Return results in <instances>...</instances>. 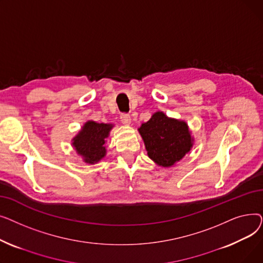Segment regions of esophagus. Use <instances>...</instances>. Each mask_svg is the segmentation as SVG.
<instances>
[{
	"label": "esophagus",
	"mask_w": 263,
	"mask_h": 263,
	"mask_svg": "<svg viewBox=\"0 0 263 263\" xmlns=\"http://www.w3.org/2000/svg\"><path fill=\"white\" fill-rule=\"evenodd\" d=\"M120 120L123 124H126V126H129V124L131 123V117L128 114H121Z\"/></svg>",
	"instance_id": "34e87169"
}]
</instances>
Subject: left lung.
<instances>
[{
	"instance_id": "left-lung-1",
	"label": "left lung",
	"mask_w": 263,
	"mask_h": 263,
	"mask_svg": "<svg viewBox=\"0 0 263 263\" xmlns=\"http://www.w3.org/2000/svg\"><path fill=\"white\" fill-rule=\"evenodd\" d=\"M148 157L158 166L170 168L181 161L194 145V137L184 120L168 117L158 110L137 129Z\"/></svg>"
}]
</instances>
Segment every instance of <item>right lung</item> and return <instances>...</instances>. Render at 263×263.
<instances>
[{
	"label": "right lung",
	"instance_id": "right-lung-1",
	"mask_svg": "<svg viewBox=\"0 0 263 263\" xmlns=\"http://www.w3.org/2000/svg\"><path fill=\"white\" fill-rule=\"evenodd\" d=\"M113 123H99L88 120L71 140V145L84 163L96 164L106 156L105 144Z\"/></svg>",
	"mask_w": 263,
	"mask_h": 263
}]
</instances>
